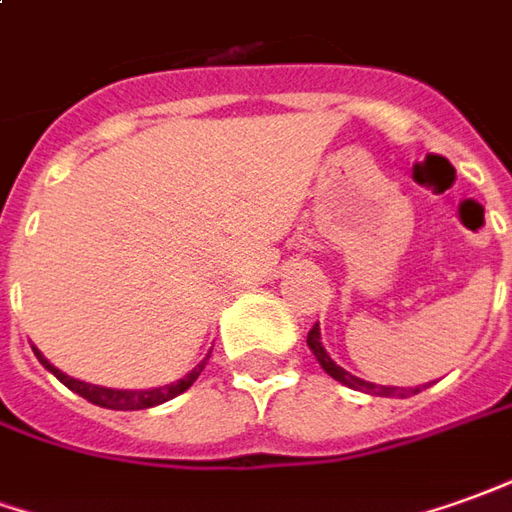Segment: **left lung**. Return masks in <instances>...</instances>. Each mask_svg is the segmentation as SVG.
<instances>
[{
  "mask_svg": "<svg viewBox=\"0 0 512 512\" xmlns=\"http://www.w3.org/2000/svg\"><path fill=\"white\" fill-rule=\"evenodd\" d=\"M306 345L312 348V354L317 357V362L323 365V370L329 373L331 379H337L340 384H345V387H351V390H362V393H370V396H415V393H421V390H426L424 387H384V384H370V382H362V379H357V376H351L348 370H343L334 359L326 354V348H323V343H320V329H317V323L312 326V331H309V337H306Z\"/></svg>",
  "mask_w": 512,
  "mask_h": 512,
  "instance_id": "left-lung-1",
  "label": "left lung"
}]
</instances>
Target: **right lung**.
<instances>
[{"label":"right lung","mask_w":512,"mask_h":512,"mask_svg":"<svg viewBox=\"0 0 512 512\" xmlns=\"http://www.w3.org/2000/svg\"><path fill=\"white\" fill-rule=\"evenodd\" d=\"M33 351H35V357H38V362H41L49 373H55V376H58L69 390H74L77 396H83L86 401H91V404H97V407H105V410H147V407H155V404H164V401H169V398L181 396V393H186V390L195 384V379L203 373V368H206V362H209L211 357V351H209L206 359H203L192 373H186V376L178 379L175 384H164V387H155V390H111V387H97V384L77 382V379L66 376V373L55 368V365H49L38 348H33Z\"/></svg>","instance_id":"right-lung-1"}]
</instances>
